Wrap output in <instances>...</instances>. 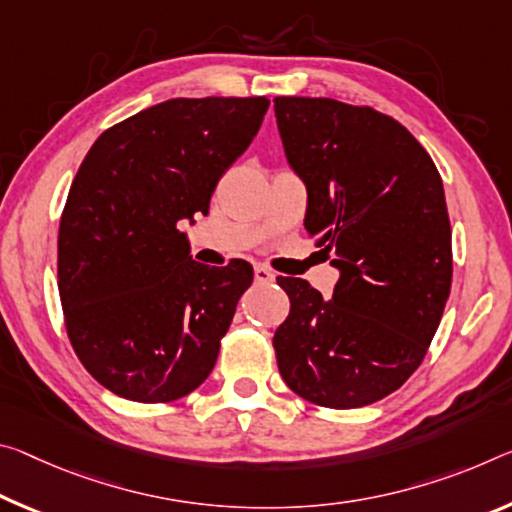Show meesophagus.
I'll return each mask as SVG.
<instances>
[{
    "label": "esophagus",
    "mask_w": 512,
    "mask_h": 512,
    "mask_svg": "<svg viewBox=\"0 0 512 512\" xmlns=\"http://www.w3.org/2000/svg\"><path fill=\"white\" fill-rule=\"evenodd\" d=\"M275 280V275L271 273L269 266L264 264H255V282L257 285H269V282Z\"/></svg>",
    "instance_id": "obj_1"
}]
</instances>
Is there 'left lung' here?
Returning <instances> with one entry per match:
<instances>
[{"mask_svg": "<svg viewBox=\"0 0 512 512\" xmlns=\"http://www.w3.org/2000/svg\"><path fill=\"white\" fill-rule=\"evenodd\" d=\"M273 102L307 184V237L342 271L328 300L303 278H278L289 316L273 335L275 360L305 401L362 408L417 371L440 326L453 278L442 177L415 136L373 107Z\"/></svg>", "mask_w": 512, "mask_h": 512, "instance_id": "left-lung-1", "label": "left lung"}]
</instances>
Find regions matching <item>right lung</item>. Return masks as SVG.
Listing matches in <instances>:
<instances>
[{
  "mask_svg": "<svg viewBox=\"0 0 512 512\" xmlns=\"http://www.w3.org/2000/svg\"><path fill=\"white\" fill-rule=\"evenodd\" d=\"M269 97H177L109 127L81 161L59 223L72 348L109 392L170 403L212 373L253 266L189 257L180 221L207 214Z\"/></svg>",
  "mask_w": 512,
  "mask_h": 512,
  "instance_id": "obj_1",
  "label": "right lung"
}]
</instances>
